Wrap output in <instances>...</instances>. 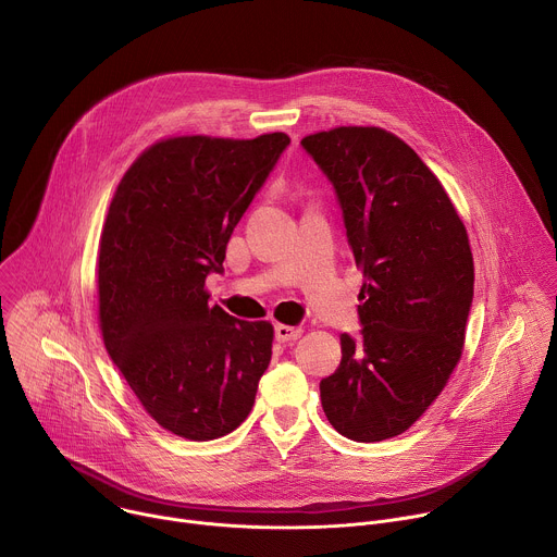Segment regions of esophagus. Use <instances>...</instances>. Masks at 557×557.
<instances>
[{"instance_id":"34e87169","label":"esophagus","mask_w":557,"mask_h":557,"mask_svg":"<svg viewBox=\"0 0 557 557\" xmlns=\"http://www.w3.org/2000/svg\"><path fill=\"white\" fill-rule=\"evenodd\" d=\"M301 337V329H295V326H284V324H277L275 326V339L282 342V344H288V342H295Z\"/></svg>"}]
</instances>
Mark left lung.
Returning <instances> with one entry per match:
<instances>
[{
    "label": "left lung",
    "instance_id": "8db88e82",
    "mask_svg": "<svg viewBox=\"0 0 557 557\" xmlns=\"http://www.w3.org/2000/svg\"><path fill=\"white\" fill-rule=\"evenodd\" d=\"M333 183L363 273L361 337L342 335V363L322 379L331 425L359 443L404 434L454 372L473 299L469 237L419 153L381 127L301 138Z\"/></svg>",
    "mask_w": 557,
    "mask_h": 557
}]
</instances>
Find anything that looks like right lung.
<instances>
[{
  "label": "right lung",
  "instance_id": "obj_1",
  "mask_svg": "<svg viewBox=\"0 0 557 557\" xmlns=\"http://www.w3.org/2000/svg\"><path fill=\"white\" fill-rule=\"evenodd\" d=\"M290 138L174 136L121 178L99 243L103 344L145 412L189 441L240 425L269 368L273 326L209 306L205 280Z\"/></svg>",
  "mask_w": 557,
  "mask_h": 557
}]
</instances>
